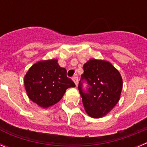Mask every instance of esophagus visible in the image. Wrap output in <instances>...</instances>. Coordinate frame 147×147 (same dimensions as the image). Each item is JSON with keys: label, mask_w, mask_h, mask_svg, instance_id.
Segmentation results:
<instances>
[{"label": "esophagus", "mask_w": 147, "mask_h": 147, "mask_svg": "<svg viewBox=\"0 0 147 147\" xmlns=\"http://www.w3.org/2000/svg\"><path fill=\"white\" fill-rule=\"evenodd\" d=\"M72 80H73V81L74 82L75 85H77V84H78V76H74V77L72 78Z\"/></svg>", "instance_id": "esophagus-1"}]
</instances>
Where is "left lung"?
<instances>
[{
    "instance_id": "8db88e82",
    "label": "left lung",
    "mask_w": 147,
    "mask_h": 147,
    "mask_svg": "<svg viewBox=\"0 0 147 147\" xmlns=\"http://www.w3.org/2000/svg\"><path fill=\"white\" fill-rule=\"evenodd\" d=\"M83 70L78 88L85 112L95 119L105 116L120 99L123 87L120 73L110 62L96 59L88 60ZM82 80L89 87L86 93L82 90Z\"/></svg>"
}]
</instances>
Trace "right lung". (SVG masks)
<instances>
[{"mask_svg":"<svg viewBox=\"0 0 147 147\" xmlns=\"http://www.w3.org/2000/svg\"><path fill=\"white\" fill-rule=\"evenodd\" d=\"M56 59L39 61L24 76V86L28 98L42 108H48L59 102L74 82L66 75L65 68Z\"/></svg>","mask_w":147,"mask_h":147,"instance_id":"obj_1","label":"right lung"}]
</instances>
